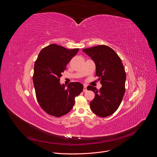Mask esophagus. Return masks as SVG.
I'll return each instance as SVG.
<instances>
[{
	"label": "esophagus",
	"mask_w": 157,
	"mask_h": 157,
	"mask_svg": "<svg viewBox=\"0 0 157 157\" xmlns=\"http://www.w3.org/2000/svg\"><path fill=\"white\" fill-rule=\"evenodd\" d=\"M83 91H84V92H86V91H87V85H86V84H84Z\"/></svg>",
	"instance_id": "obj_1"
}]
</instances>
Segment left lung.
I'll use <instances>...</instances> for the list:
<instances>
[{
    "label": "left lung",
    "instance_id": "left-lung-1",
    "mask_svg": "<svg viewBox=\"0 0 157 157\" xmlns=\"http://www.w3.org/2000/svg\"><path fill=\"white\" fill-rule=\"evenodd\" d=\"M82 51L95 63L96 75L102 84L99 90L91 86L87 87V90L95 94L90 107L99 117L110 116L119 107L125 94L126 73L122 62L116 52L108 46L98 45Z\"/></svg>",
    "mask_w": 157,
    "mask_h": 157
}]
</instances>
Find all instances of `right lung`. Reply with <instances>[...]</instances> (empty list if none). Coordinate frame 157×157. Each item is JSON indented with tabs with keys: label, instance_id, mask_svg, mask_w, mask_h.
Returning a JSON list of instances; mask_svg holds the SVG:
<instances>
[{
	"label": "right lung",
	"instance_id": "obj_1",
	"mask_svg": "<svg viewBox=\"0 0 157 157\" xmlns=\"http://www.w3.org/2000/svg\"><path fill=\"white\" fill-rule=\"evenodd\" d=\"M78 51L51 44L40 51L35 62L33 82L36 99L50 116L59 117L68 114L75 98L82 91L83 85L79 82H70L67 87L59 82L61 73Z\"/></svg>",
	"mask_w": 157,
	"mask_h": 157
}]
</instances>
